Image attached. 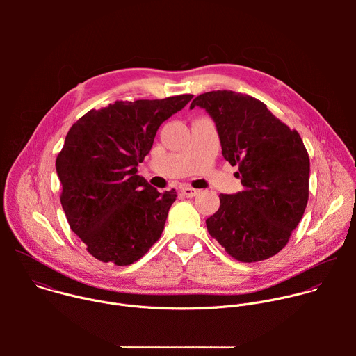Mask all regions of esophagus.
Here are the masks:
<instances>
[{"instance_id":"esophagus-1","label":"esophagus","mask_w":356,"mask_h":356,"mask_svg":"<svg viewBox=\"0 0 356 356\" xmlns=\"http://www.w3.org/2000/svg\"><path fill=\"white\" fill-rule=\"evenodd\" d=\"M180 193H181L184 197L191 198V197H194V195H197V194H198V190L191 188V187H188V186H183V187L180 188Z\"/></svg>"}]
</instances>
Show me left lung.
Listing matches in <instances>:
<instances>
[{"label": "left lung", "mask_w": 356, "mask_h": 356, "mask_svg": "<svg viewBox=\"0 0 356 356\" xmlns=\"http://www.w3.org/2000/svg\"><path fill=\"white\" fill-rule=\"evenodd\" d=\"M204 108L220 136L222 156L238 165L243 190L220 194L207 229L232 258L265 261L280 252L309 201L310 159L296 129L262 101L228 90L197 95L190 108Z\"/></svg>", "instance_id": "1"}]
</instances>
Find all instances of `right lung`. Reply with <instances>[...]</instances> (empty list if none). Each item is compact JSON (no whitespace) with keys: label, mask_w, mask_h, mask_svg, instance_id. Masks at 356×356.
Instances as JSON below:
<instances>
[{"label":"right lung","mask_w":356,"mask_h":356,"mask_svg":"<svg viewBox=\"0 0 356 356\" xmlns=\"http://www.w3.org/2000/svg\"><path fill=\"white\" fill-rule=\"evenodd\" d=\"M191 98L115 101L90 110L69 129L56 159L60 202L72 231L95 259L127 266L161 238L177 194L152 187L138 165L159 127Z\"/></svg>","instance_id":"obj_1"}]
</instances>
